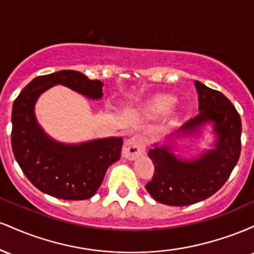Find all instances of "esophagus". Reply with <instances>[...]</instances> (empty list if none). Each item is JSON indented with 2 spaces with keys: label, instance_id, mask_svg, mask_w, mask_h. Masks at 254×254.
Here are the masks:
<instances>
[{
  "label": "esophagus",
  "instance_id": "esophagus-1",
  "mask_svg": "<svg viewBox=\"0 0 254 254\" xmlns=\"http://www.w3.org/2000/svg\"><path fill=\"white\" fill-rule=\"evenodd\" d=\"M145 147H147V143L143 136L135 135L130 137L123 145V156L129 160L136 159L144 153Z\"/></svg>",
  "mask_w": 254,
  "mask_h": 254
}]
</instances>
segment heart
I'll return each instance as SVG.
<instances>
[{"mask_svg":"<svg viewBox=\"0 0 254 254\" xmlns=\"http://www.w3.org/2000/svg\"><path fill=\"white\" fill-rule=\"evenodd\" d=\"M174 103H176V99L173 97L162 95L151 103L149 110L150 112L155 113V115H162V113H167L168 111H171L172 107L174 106Z\"/></svg>","mask_w":254,"mask_h":254,"instance_id":"heart-1","label":"heart"}]
</instances>
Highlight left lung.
I'll use <instances>...</instances> for the list:
<instances>
[{"mask_svg":"<svg viewBox=\"0 0 254 254\" xmlns=\"http://www.w3.org/2000/svg\"><path fill=\"white\" fill-rule=\"evenodd\" d=\"M199 112L182 127L190 133L205 122H212L218 138L216 148L192 162H182L167 147H154L148 155L154 164V176L145 189L157 202L184 206L206 199L220 190L238 164L241 151V118L218 90L194 81Z\"/></svg>","mask_w":254,"mask_h":254,"instance_id":"left-lung-1","label":"left lung"}]
</instances>
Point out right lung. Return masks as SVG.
Returning a JSON list of instances; mask_svg holds the SVG:
<instances>
[{"instance_id":"obj_1","label":"right lung","mask_w":254,"mask_h":254,"mask_svg":"<svg viewBox=\"0 0 254 254\" xmlns=\"http://www.w3.org/2000/svg\"><path fill=\"white\" fill-rule=\"evenodd\" d=\"M64 84L88 98L103 97V82L75 70H61L31 81L14 100L11 149L27 179L44 193L66 200L88 199L103 183L107 168L121 159L122 138L64 145L38 127L34 103L54 84Z\"/></svg>"}]
</instances>
